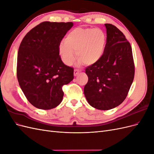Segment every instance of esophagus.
I'll use <instances>...</instances> for the list:
<instances>
[{"label":"esophagus","mask_w":154,"mask_h":154,"mask_svg":"<svg viewBox=\"0 0 154 154\" xmlns=\"http://www.w3.org/2000/svg\"><path fill=\"white\" fill-rule=\"evenodd\" d=\"M79 73H80V70H78V69H74V76H76L77 75H78Z\"/></svg>","instance_id":"obj_1"}]
</instances>
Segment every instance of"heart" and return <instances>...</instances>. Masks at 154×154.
I'll return each instance as SVG.
<instances>
[{"label": "heart", "mask_w": 154, "mask_h": 154, "mask_svg": "<svg viewBox=\"0 0 154 154\" xmlns=\"http://www.w3.org/2000/svg\"><path fill=\"white\" fill-rule=\"evenodd\" d=\"M106 45L105 32L96 28H78L67 35L65 42L59 45V54L62 62L71 66L76 58L79 63L92 66L98 62L104 54Z\"/></svg>", "instance_id": "1"}]
</instances>
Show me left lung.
<instances>
[{
  "mask_svg": "<svg viewBox=\"0 0 154 154\" xmlns=\"http://www.w3.org/2000/svg\"><path fill=\"white\" fill-rule=\"evenodd\" d=\"M106 45L98 62L87 67L88 82L84 87L87 102L94 108L107 110L125 100L134 78L131 45L115 26L105 24Z\"/></svg>",
  "mask_w": 154,
  "mask_h": 154,
  "instance_id": "left-lung-1",
  "label": "left lung"
}]
</instances>
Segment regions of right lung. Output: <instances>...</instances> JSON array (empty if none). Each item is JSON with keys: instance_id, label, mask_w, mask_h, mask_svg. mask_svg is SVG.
Returning a JSON list of instances; mask_svg holds the SVG:
<instances>
[{"instance_id": "add662e5", "label": "right lung", "mask_w": 154, "mask_h": 154, "mask_svg": "<svg viewBox=\"0 0 154 154\" xmlns=\"http://www.w3.org/2000/svg\"><path fill=\"white\" fill-rule=\"evenodd\" d=\"M72 26L71 22H43L21 42L17 79L26 98L37 109L57 106L63 100V85L73 80V68L65 65L59 55L60 42Z\"/></svg>"}]
</instances>
